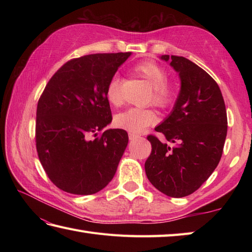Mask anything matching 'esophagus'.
Instances as JSON below:
<instances>
[{
    "label": "esophagus",
    "mask_w": 252,
    "mask_h": 252,
    "mask_svg": "<svg viewBox=\"0 0 252 252\" xmlns=\"http://www.w3.org/2000/svg\"><path fill=\"white\" fill-rule=\"evenodd\" d=\"M141 136L138 134H134V133H129V138L130 141H134V140H137V138H140Z\"/></svg>",
    "instance_id": "34e87169"
}]
</instances>
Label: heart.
Instances as JSON below:
<instances>
[{
  "label": "heart",
  "mask_w": 252,
  "mask_h": 252,
  "mask_svg": "<svg viewBox=\"0 0 252 252\" xmlns=\"http://www.w3.org/2000/svg\"><path fill=\"white\" fill-rule=\"evenodd\" d=\"M134 70L152 85V101L154 105L164 108L171 104L174 91L172 85L167 81L168 74L163 67L155 62L146 61L137 63ZM120 85L121 81L118 77L112 78L107 85L106 98L112 106L118 107L123 103ZM156 121L157 116L153 110L143 108H129L115 117L116 126L132 133L142 132L145 127L154 125Z\"/></svg>",
  "instance_id": "obj_1"
}]
</instances>
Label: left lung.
Here are the masks:
<instances>
[{"mask_svg":"<svg viewBox=\"0 0 252 252\" xmlns=\"http://www.w3.org/2000/svg\"><path fill=\"white\" fill-rule=\"evenodd\" d=\"M159 58L179 73L181 88L173 109L155 127L173 145L148 135L152 154L145 172L158 190L181 198L199 189L219 164L227 133L226 109L220 88L203 69L182 56Z\"/></svg>","mask_w":252,"mask_h":252,"instance_id":"1","label":"left lung"}]
</instances>
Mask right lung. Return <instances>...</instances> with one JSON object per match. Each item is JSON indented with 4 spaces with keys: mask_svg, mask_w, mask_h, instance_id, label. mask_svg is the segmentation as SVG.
Here are the masks:
<instances>
[{
    "mask_svg": "<svg viewBox=\"0 0 252 252\" xmlns=\"http://www.w3.org/2000/svg\"><path fill=\"white\" fill-rule=\"evenodd\" d=\"M131 54L74 58L46 84L36 108V151L47 176L62 190L92 195L114 178L129 136L121 129H108L101 136L97 132L112 120L107 85Z\"/></svg>",
    "mask_w": 252,
    "mask_h": 252,
    "instance_id": "right-lung-1",
    "label": "right lung"
}]
</instances>
